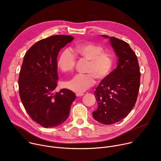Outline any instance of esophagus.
<instances>
[{
	"mask_svg": "<svg viewBox=\"0 0 161 161\" xmlns=\"http://www.w3.org/2000/svg\"><path fill=\"white\" fill-rule=\"evenodd\" d=\"M84 95V94H83V93H76V96H77V97H81V96H83Z\"/></svg>",
	"mask_w": 161,
	"mask_h": 161,
	"instance_id": "esophagus-1",
	"label": "esophagus"
}]
</instances>
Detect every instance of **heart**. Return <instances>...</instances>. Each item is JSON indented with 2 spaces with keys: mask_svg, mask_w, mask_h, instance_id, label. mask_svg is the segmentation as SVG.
Segmentation results:
<instances>
[{
  "mask_svg": "<svg viewBox=\"0 0 161 161\" xmlns=\"http://www.w3.org/2000/svg\"><path fill=\"white\" fill-rule=\"evenodd\" d=\"M75 53L80 58L88 61L86 75H77L71 80L64 83V86L70 90L81 93L95 82V78L99 80H105L111 73L113 67V58L111 53L104 52L101 46L91 42L78 44L74 48ZM76 63L75 55L69 50L62 52L58 60V67L63 72H71Z\"/></svg>",
  "mask_w": 161,
  "mask_h": 161,
  "instance_id": "heart-1",
  "label": "heart"
}]
</instances>
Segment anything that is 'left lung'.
<instances>
[{
  "label": "left lung",
  "instance_id": "obj_1",
  "mask_svg": "<svg viewBox=\"0 0 161 161\" xmlns=\"http://www.w3.org/2000/svg\"><path fill=\"white\" fill-rule=\"evenodd\" d=\"M101 36L109 39L118 64L94 92L98 107L92 115L97 122L110 125L127 117L134 106L140 88V71L137 57L127 42L106 35Z\"/></svg>",
  "mask_w": 161,
  "mask_h": 161
}]
</instances>
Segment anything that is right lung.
<instances>
[{
    "mask_svg": "<svg viewBox=\"0 0 161 161\" xmlns=\"http://www.w3.org/2000/svg\"><path fill=\"white\" fill-rule=\"evenodd\" d=\"M73 39L64 35L41 39L31 47L23 60L18 79L21 101L31 119L46 128L63 124L76 99L69 89L55 91L58 52Z\"/></svg>",
    "mask_w": 161,
    "mask_h": 161,
    "instance_id": "right-lung-1",
    "label": "right lung"
}]
</instances>
